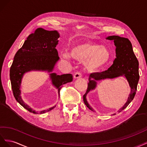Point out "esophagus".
Here are the masks:
<instances>
[{
  "label": "esophagus",
  "mask_w": 147,
  "mask_h": 147,
  "mask_svg": "<svg viewBox=\"0 0 147 147\" xmlns=\"http://www.w3.org/2000/svg\"><path fill=\"white\" fill-rule=\"evenodd\" d=\"M82 77V73H79V72H77L74 74V79H78Z\"/></svg>",
  "instance_id": "obj_1"
}]
</instances>
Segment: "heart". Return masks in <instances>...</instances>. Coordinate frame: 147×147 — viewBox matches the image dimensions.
I'll return each mask as SVG.
<instances>
[{
	"label": "heart",
	"mask_w": 147,
	"mask_h": 147,
	"mask_svg": "<svg viewBox=\"0 0 147 147\" xmlns=\"http://www.w3.org/2000/svg\"><path fill=\"white\" fill-rule=\"evenodd\" d=\"M62 56L69 60L71 57L79 62H82L86 70L95 72L107 64L111 57L110 52L103 45L93 42H81L73 45L69 53L65 52Z\"/></svg>",
	"instance_id": "b5f03b06"
}]
</instances>
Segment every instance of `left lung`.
I'll use <instances>...</instances> for the list:
<instances>
[{"mask_svg":"<svg viewBox=\"0 0 147 147\" xmlns=\"http://www.w3.org/2000/svg\"><path fill=\"white\" fill-rule=\"evenodd\" d=\"M107 39L114 40L116 46V58L113 64L108 69L101 73H92L89 76L88 87L86 94L83 96V100L86 105L91 111H94L87 101L86 96L90 90L95 89L97 81L105 79H113L124 76L126 78L131 87V92L126 103L120 108V113L126 108L134 99L136 94L138 82L139 80V61L132 49V44L127 38L118 36H111L107 37ZM115 115V114H114Z\"/></svg>","mask_w":147,"mask_h":147,"instance_id":"obj_1","label":"left lung"}]
</instances>
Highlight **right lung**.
Returning <instances> with one entry per match:
<instances>
[{"label": "right lung", "mask_w": 147, "mask_h": 147, "mask_svg": "<svg viewBox=\"0 0 147 147\" xmlns=\"http://www.w3.org/2000/svg\"><path fill=\"white\" fill-rule=\"evenodd\" d=\"M60 34L57 31H47L39 28L31 33L14 57L10 69V79L14 97L21 105L29 112L42 114L52 110L54 106L40 112L35 110L25 103L21 97L20 86L23 75L30 71H47L52 72L57 62L59 60L56 46ZM52 84L60 90L62 86L73 81V75L65 74L57 75L50 73Z\"/></svg>", "instance_id": "obj_1"}]
</instances>
